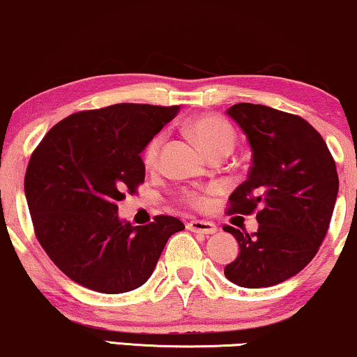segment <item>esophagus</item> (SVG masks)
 Wrapping results in <instances>:
<instances>
[{
    "mask_svg": "<svg viewBox=\"0 0 357 357\" xmlns=\"http://www.w3.org/2000/svg\"><path fill=\"white\" fill-rule=\"evenodd\" d=\"M187 228L193 233L200 234H215L216 233V225L211 221H202V220H192L187 225Z\"/></svg>",
    "mask_w": 357,
    "mask_h": 357,
    "instance_id": "34e87169",
    "label": "esophagus"
}]
</instances>
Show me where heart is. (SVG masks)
I'll return each mask as SVG.
<instances>
[{
  "instance_id": "heart-1",
  "label": "heart",
  "mask_w": 357,
  "mask_h": 357,
  "mask_svg": "<svg viewBox=\"0 0 357 357\" xmlns=\"http://www.w3.org/2000/svg\"><path fill=\"white\" fill-rule=\"evenodd\" d=\"M187 128L208 155L215 151H233L236 141L234 129L231 128V124L228 121H225L223 118L213 116V114H203V116L190 119ZM160 146L162 136H157L152 139L149 146L146 147L144 164L147 167H154L157 164ZM188 200L198 205V203L202 202V198L195 195V193H192V195H188Z\"/></svg>"
}]
</instances>
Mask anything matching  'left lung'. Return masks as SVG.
<instances>
[{"mask_svg": "<svg viewBox=\"0 0 357 357\" xmlns=\"http://www.w3.org/2000/svg\"><path fill=\"white\" fill-rule=\"evenodd\" d=\"M246 134L252 165L231 193L228 213L259 210L257 233L225 226L239 254L225 267L226 279L262 289L297 275L318 252L335 210L340 180L326 142L312 124L264 105L226 109Z\"/></svg>", "mask_w": 357, "mask_h": 357, "instance_id": "8db88e82", "label": "left lung"}]
</instances>
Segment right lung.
<instances>
[{
    "mask_svg": "<svg viewBox=\"0 0 357 357\" xmlns=\"http://www.w3.org/2000/svg\"><path fill=\"white\" fill-rule=\"evenodd\" d=\"M180 106L137 103L80 111L55 124L32 152L24 193L40 246L73 282L101 294H124L152 275L174 216L132 226L118 202L144 182L142 151Z\"/></svg>",
    "mask_w": 357,
    "mask_h": 357,
    "instance_id": "right-lung-1",
    "label": "right lung"
}]
</instances>
